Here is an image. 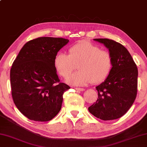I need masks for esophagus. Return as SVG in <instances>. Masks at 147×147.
I'll return each instance as SVG.
<instances>
[{
    "label": "esophagus",
    "mask_w": 147,
    "mask_h": 147,
    "mask_svg": "<svg viewBox=\"0 0 147 147\" xmlns=\"http://www.w3.org/2000/svg\"><path fill=\"white\" fill-rule=\"evenodd\" d=\"M75 89L78 91H84L85 89L84 88H75Z\"/></svg>",
    "instance_id": "obj_1"
}]
</instances>
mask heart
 Instances as JSON below:
<instances>
[{"label": "heart", "mask_w": 147, "mask_h": 147, "mask_svg": "<svg viewBox=\"0 0 147 147\" xmlns=\"http://www.w3.org/2000/svg\"><path fill=\"white\" fill-rule=\"evenodd\" d=\"M68 55L58 52L54 59V65L61 78H67L78 64V71L67 78L74 86H86L103 82L109 75L113 67V58L107 50L87 40H82L71 46Z\"/></svg>", "instance_id": "b5f03b06"}]
</instances>
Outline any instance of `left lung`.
<instances>
[{
	"label": "left lung",
	"instance_id": "8db88e82",
	"mask_svg": "<svg viewBox=\"0 0 147 147\" xmlns=\"http://www.w3.org/2000/svg\"><path fill=\"white\" fill-rule=\"evenodd\" d=\"M94 40L109 49L113 67L107 79L96 87L98 99L88 110L101 120L116 119L124 115L135 101L137 93V67L122 44L107 38Z\"/></svg>",
	"mask_w": 147,
	"mask_h": 147
}]
</instances>
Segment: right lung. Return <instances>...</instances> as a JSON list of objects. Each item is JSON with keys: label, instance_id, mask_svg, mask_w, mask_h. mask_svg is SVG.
<instances>
[{"label": "right lung", "instance_id": "1", "mask_svg": "<svg viewBox=\"0 0 147 147\" xmlns=\"http://www.w3.org/2000/svg\"><path fill=\"white\" fill-rule=\"evenodd\" d=\"M69 40L40 37L24 44L10 69L14 103L30 120L49 121L61 108L63 94L70 88L60 82L54 65L56 54Z\"/></svg>", "mask_w": 147, "mask_h": 147}]
</instances>
